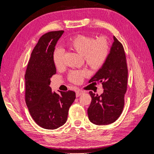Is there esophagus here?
<instances>
[{
	"mask_svg": "<svg viewBox=\"0 0 154 154\" xmlns=\"http://www.w3.org/2000/svg\"><path fill=\"white\" fill-rule=\"evenodd\" d=\"M83 91H82V90H80V89H79V90H78V91H76V97H78V96H80V95H82V94H83Z\"/></svg>",
	"mask_w": 154,
	"mask_h": 154,
	"instance_id": "1",
	"label": "esophagus"
}]
</instances>
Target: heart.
Here are the masks:
<instances>
[{"instance_id": "obj_1", "label": "heart", "mask_w": 154, "mask_h": 154, "mask_svg": "<svg viewBox=\"0 0 154 154\" xmlns=\"http://www.w3.org/2000/svg\"><path fill=\"white\" fill-rule=\"evenodd\" d=\"M66 47L82 55L84 62L92 69H99L103 66L109 57L110 46L106 38L94 37L87 35H77L66 43ZM53 60L55 67L61 68L63 66V52L61 49L54 51ZM88 75L87 70L73 71L69 74V80L76 84L80 83L83 79Z\"/></svg>"}]
</instances>
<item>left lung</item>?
<instances>
[{
	"instance_id": "obj_1",
	"label": "left lung",
	"mask_w": 154,
	"mask_h": 154,
	"mask_svg": "<svg viewBox=\"0 0 154 154\" xmlns=\"http://www.w3.org/2000/svg\"><path fill=\"white\" fill-rule=\"evenodd\" d=\"M114 43L106 62L88 83H101L104 91L100 96L92 91L88 108L90 122L97 125L112 123L122 114L127 90L128 68L122 44L114 36Z\"/></svg>"
}]
</instances>
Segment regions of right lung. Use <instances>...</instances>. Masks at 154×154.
Wrapping results in <instances>:
<instances>
[{"instance_id":"obj_1","label":"right lung","mask_w":154,"mask_h":154,"mask_svg":"<svg viewBox=\"0 0 154 154\" xmlns=\"http://www.w3.org/2000/svg\"><path fill=\"white\" fill-rule=\"evenodd\" d=\"M63 32L50 31L40 37L25 74L26 105L36 123L45 129H56L66 123L76 98L74 91L56 93L49 87L51 78L57 72L53 60L54 47Z\"/></svg>"}]
</instances>
